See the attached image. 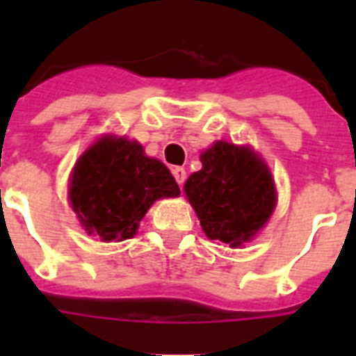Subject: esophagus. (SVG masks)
Wrapping results in <instances>:
<instances>
[{"mask_svg":"<svg viewBox=\"0 0 356 356\" xmlns=\"http://www.w3.org/2000/svg\"><path fill=\"white\" fill-rule=\"evenodd\" d=\"M172 176H175L176 184L184 185L185 178H187V172H185L184 168H175V169H172Z\"/></svg>","mask_w":356,"mask_h":356,"instance_id":"34e87169","label":"esophagus"}]
</instances>
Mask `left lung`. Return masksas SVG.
Returning a JSON list of instances; mask_svg holds the SVG:
<instances>
[{
	"label": "left lung",
	"mask_w": 356,
	"mask_h": 356,
	"mask_svg": "<svg viewBox=\"0 0 356 356\" xmlns=\"http://www.w3.org/2000/svg\"><path fill=\"white\" fill-rule=\"evenodd\" d=\"M203 168L185 181L188 203L210 241L241 248L264 228L276 207L266 162L248 146L219 143L201 153Z\"/></svg>",
	"instance_id": "1"
}]
</instances>
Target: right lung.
Segmentation results:
<instances>
[{
  "mask_svg": "<svg viewBox=\"0 0 356 356\" xmlns=\"http://www.w3.org/2000/svg\"><path fill=\"white\" fill-rule=\"evenodd\" d=\"M180 196V187L160 160L124 137L105 135L74 163L69 201L87 234L102 241L131 238L160 197Z\"/></svg>",
  "mask_w": 356,
  "mask_h": 356,
  "instance_id": "obj_1",
  "label": "right lung"
}]
</instances>
